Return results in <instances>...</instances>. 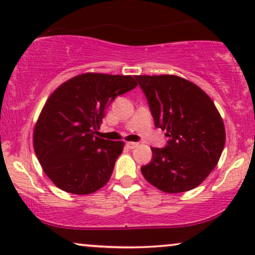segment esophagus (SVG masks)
Returning <instances> with one entry per match:
<instances>
[{
  "label": "esophagus",
  "mask_w": 255,
  "mask_h": 255,
  "mask_svg": "<svg viewBox=\"0 0 255 255\" xmlns=\"http://www.w3.org/2000/svg\"><path fill=\"white\" fill-rule=\"evenodd\" d=\"M127 146L128 149H134V147L138 146V143H134V142H128L127 143Z\"/></svg>",
  "instance_id": "1"
}]
</instances>
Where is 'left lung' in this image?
Returning <instances> with one entry per match:
<instances>
[{"label": "left lung", "mask_w": 255, "mask_h": 255, "mask_svg": "<svg viewBox=\"0 0 255 255\" xmlns=\"http://www.w3.org/2000/svg\"><path fill=\"white\" fill-rule=\"evenodd\" d=\"M156 128L166 131L164 147H151L140 168L144 178L164 193L196 188L218 164L226 142L225 125L208 94L177 75H136Z\"/></svg>", "instance_id": "8db88e82"}]
</instances>
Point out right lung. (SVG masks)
<instances>
[{"instance_id": "obj_1", "label": "right lung", "mask_w": 255, "mask_h": 255, "mask_svg": "<svg viewBox=\"0 0 255 255\" xmlns=\"http://www.w3.org/2000/svg\"><path fill=\"white\" fill-rule=\"evenodd\" d=\"M131 75L84 73L53 92L34 128V150L61 190L94 193L108 183L124 142L99 138L100 123L117 96L133 90Z\"/></svg>"}]
</instances>
